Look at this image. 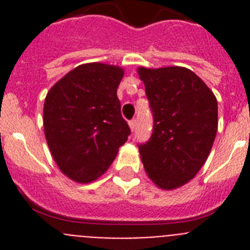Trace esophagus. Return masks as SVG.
<instances>
[{"label": "esophagus", "instance_id": "esophagus-1", "mask_svg": "<svg viewBox=\"0 0 250 250\" xmlns=\"http://www.w3.org/2000/svg\"><path fill=\"white\" fill-rule=\"evenodd\" d=\"M129 126H130V130H131V131H134V130H135V126H136V121L135 120H130L129 121Z\"/></svg>", "mask_w": 250, "mask_h": 250}]
</instances>
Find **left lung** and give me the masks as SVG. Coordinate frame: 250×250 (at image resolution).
<instances>
[{
  "label": "left lung",
  "mask_w": 250,
  "mask_h": 250,
  "mask_svg": "<svg viewBox=\"0 0 250 250\" xmlns=\"http://www.w3.org/2000/svg\"><path fill=\"white\" fill-rule=\"evenodd\" d=\"M150 103L154 127L139 145L145 171L164 190L183 187L210 154L218 130L215 95L191 70L180 66L138 68Z\"/></svg>",
  "instance_id": "8db88e82"
}]
</instances>
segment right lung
Returning a JSON list of instances; mask_svg holds the SVG:
<instances>
[{
    "mask_svg": "<svg viewBox=\"0 0 250 250\" xmlns=\"http://www.w3.org/2000/svg\"><path fill=\"white\" fill-rule=\"evenodd\" d=\"M123 76L120 66L83 63L46 95V141L57 167L74 182L91 183L103 175L130 135L116 95Z\"/></svg>",
    "mask_w": 250,
    "mask_h": 250,
    "instance_id": "right-lung-1",
    "label": "right lung"
}]
</instances>
